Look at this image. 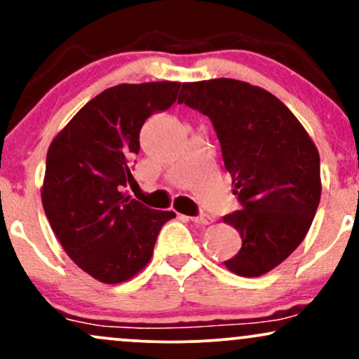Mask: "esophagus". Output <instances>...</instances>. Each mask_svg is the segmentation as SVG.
<instances>
[{
	"label": "esophagus",
	"instance_id": "esophagus-1",
	"mask_svg": "<svg viewBox=\"0 0 359 359\" xmlns=\"http://www.w3.org/2000/svg\"><path fill=\"white\" fill-rule=\"evenodd\" d=\"M191 219L194 224H197V226H208L214 221L212 216H209V214H199V216H194V217H191Z\"/></svg>",
	"mask_w": 359,
	"mask_h": 359
}]
</instances>
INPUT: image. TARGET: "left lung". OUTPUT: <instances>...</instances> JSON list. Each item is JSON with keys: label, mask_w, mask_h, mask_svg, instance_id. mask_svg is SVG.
I'll return each mask as SVG.
<instances>
[{"label": "left lung", "mask_w": 359, "mask_h": 359, "mask_svg": "<svg viewBox=\"0 0 359 359\" xmlns=\"http://www.w3.org/2000/svg\"><path fill=\"white\" fill-rule=\"evenodd\" d=\"M179 102L211 119L241 204L224 216L243 241L224 265L241 277L265 275L311 228L320 201L319 151L278 97L248 82H184Z\"/></svg>", "instance_id": "8db88e82"}]
</instances>
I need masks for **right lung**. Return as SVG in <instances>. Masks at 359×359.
Wrapping results in <instances>:
<instances>
[{"mask_svg": "<svg viewBox=\"0 0 359 359\" xmlns=\"http://www.w3.org/2000/svg\"><path fill=\"white\" fill-rule=\"evenodd\" d=\"M180 82L119 84L97 94L53 138L42 203L62 248L102 283L130 280L150 262L160 229L175 217L131 199L140 130L174 104Z\"/></svg>", "mask_w": 359, "mask_h": 359, "instance_id": "add662e5", "label": "right lung"}]
</instances>
